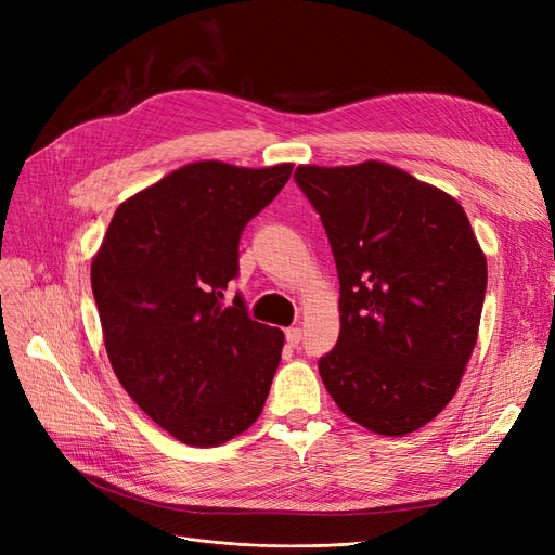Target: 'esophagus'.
Segmentation results:
<instances>
[{"label":"esophagus","instance_id":"obj_1","mask_svg":"<svg viewBox=\"0 0 555 555\" xmlns=\"http://www.w3.org/2000/svg\"><path fill=\"white\" fill-rule=\"evenodd\" d=\"M300 338H304V331H300L298 326H292V328H287V343H289L292 347H296V345L300 343Z\"/></svg>","mask_w":555,"mask_h":555}]
</instances>
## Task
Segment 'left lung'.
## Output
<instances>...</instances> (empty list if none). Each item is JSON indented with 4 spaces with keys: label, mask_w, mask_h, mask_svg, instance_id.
<instances>
[{
    "label": "left lung",
    "mask_w": 555,
    "mask_h": 555,
    "mask_svg": "<svg viewBox=\"0 0 555 555\" xmlns=\"http://www.w3.org/2000/svg\"><path fill=\"white\" fill-rule=\"evenodd\" d=\"M340 280V335L319 375L345 416L402 438L459 391L477 345L486 255L451 194L391 164H300Z\"/></svg>",
    "instance_id": "8db88e82"
}]
</instances>
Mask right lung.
Wrapping results in <instances>:
<instances>
[{"instance_id": "add662e5", "label": "right lung", "mask_w": 555, "mask_h": 555, "mask_svg": "<svg viewBox=\"0 0 555 555\" xmlns=\"http://www.w3.org/2000/svg\"><path fill=\"white\" fill-rule=\"evenodd\" d=\"M294 164L247 169L192 162L117 206L92 259V294L113 373L157 426L217 447L257 422L284 333L251 322L236 296L245 224Z\"/></svg>"}]
</instances>
